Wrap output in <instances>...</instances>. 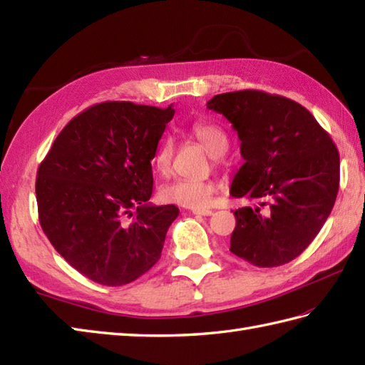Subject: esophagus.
Wrapping results in <instances>:
<instances>
[{
  "instance_id": "34e87169",
  "label": "esophagus",
  "mask_w": 365,
  "mask_h": 365,
  "mask_svg": "<svg viewBox=\"0 0 365 365\" xmlns=\"http://www.w3.org/2000/svg\"><path fill=\"white\" fill-rule=\"evenodd\" d=\"M195 215H200V216H210L213 212L208 210V208H202V210H192Z\"/></svg>"
}]
</instances>
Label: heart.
Returning <instances> with one entry per match:
<instances>
[{"mask_svg":"<svg viewBox=\"0 0 365 365\" xmlns=\"http://www.w3.org/2000/svg\"><path fill=\"white\" fill-rule=\"evenodd\" d=\"M190 135L204 147L213 158H220L229 149V138L224 130L208 122H195L190 127ZM174 144L165 139L153 157V168L160 175H168L173 163ZM216 192V185L212 180H175L161 188V199L166 204L180 205L192 210H200L210 205Z\"/></svg>","mask_w":365,"mask_h":365,"instance_id":"1","label":"heart"}]
</instances>
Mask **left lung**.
<instances>
[{
    "label": "left lung",
    "mask_w": 365,
    "mask_h": 365,
    "mask_svg": "<svg viewBox=\"0 0 365 365\" xmlns=\"http://www.w3.org/2000/svg\"><path fill=\"white\" fill-rule=\"evenodd\" d=\"M208 110L237 131L245 158L230 195L259 207L234 212L230 251L255 267L292 262L312 243L334 207L340 158L336 144L304 106L263 91L215 96Z\"/></svg>",
    "instance_id": "obj_1"
}]
</instances>
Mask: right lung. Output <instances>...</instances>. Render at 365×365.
<instances>
[{
    "mask_svg": "<svg viewBox=\"0 0 365 365\" xmlns=\"http://www.w3.org/2000/svg\"><path fill=\"white\" fill-rule=\"evenodd\" d=\"M174 113L173 105H94L67 123L38 166L42 230L91 281L125 285L160 259L178 208L147 202L150 161Z\"/></svg>",
    "mask_w": 365,
    "mask_h": 365,
    "instance_id": "add662e5",
    "label": "right lung"
}]
</instances>
